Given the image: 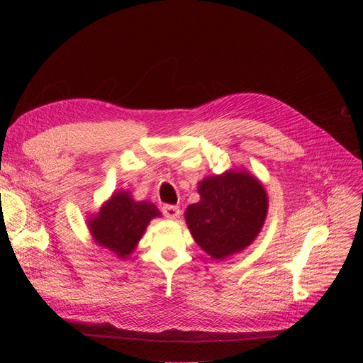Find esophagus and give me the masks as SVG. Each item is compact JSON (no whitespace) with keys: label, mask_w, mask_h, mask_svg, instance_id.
Wrapping results in <instances>:
<instances>
[{"label":"esophagus","mask_w":363,"mask_h":363,"mask_svg":"<svg viewBox=\"0 0 363 363\" xmlns=\"http://www.w3.org/2000/svg\"><path fill=\"white\" fill-rule=\"evenodd\" d=\"M162 212L167 218L175 219V218H179V215H180V208L177 206H172V204H164L162 207Z\"/></svg>","instance_id":"obj_1"}]
</instances>
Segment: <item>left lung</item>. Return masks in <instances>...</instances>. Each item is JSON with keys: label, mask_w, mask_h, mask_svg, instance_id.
<instances>
[{"label": "left lung", "mask_w": 363, "mask_h": 363, "mask_svg": "<svg viewBox=\"0 0 363 363\" xmlns=\"http://www.w3.org/2000/svg\"><path fill=\"white\" fill-rule=\"evenodd\" d=\"M200 201L188 206L186 224L195 242L212 259L245 250L257 238L268 213L262 183L244 169L227 171L199 183Z\"/></svg>", "instance_id": "8db88e82"}]
</instances>
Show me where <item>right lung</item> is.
Here are the masks:
<instances>
[{"mask_svg": "<svg viewBox=\"0 0 363 363\" xmlns=\"http://www.w3.org/2000/svg\"><path fill=\"white\" fill-rule=\"evenodd\" d=\"M160 216L159 208L150 201H135L130 192L121 191L106 201L100 212L89 218L95 242L125 259L133 252L152 218Z\"/></svg>", "mask_w": 363, "mask_h": 363, "instance_id": "right-lung-1", "label": "right lung"}]
</instances>
